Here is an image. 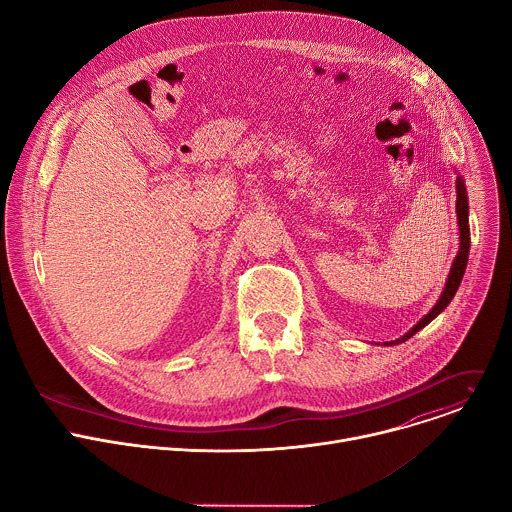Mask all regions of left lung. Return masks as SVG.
<instances>
[{
    "instance_id": "8db88e82",
    "label": "left lung",
    "mask_w": 512,
    "mask_h": 512,
    "mask_svg": "<svg viewBox=\"0 0 512 512\" xmlns=\"http://www.w3.org/2000/svg\"><path fill=\"white\" fill-rule=\"evenodd\" d=\"M456 214H458V231H460V251L452 263V269H450V275H448V281L444 285V291L440 300L435 302V306L429 310V314H425L407 334H403L401 338L397 340H391V342H385L387 346H393V344H401L405 342L407 338H411L413 334H417L421 328H425L433 318L440 316L448 304L452 302V298L456 296V291L462 283V277H464V271H466V265H468V253H470V225H468V194H466V184L462 180V176L458 174L456 178Z\"/></svg>"
}]
</instances>
